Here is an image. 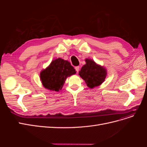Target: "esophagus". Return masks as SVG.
<instances>
[{"mask_svg": "<svg viewBox=\"0 0 147 147\" xmlns=\"http://www.w3.org/2000/svg\"><path fill=\"white\" fill-rule=\"evenodd\" d=\"M75 70H76V71H77V73H78L79 72V70H80V67L79 66L75 67Z\"/></svg>", "mask_w": 147, "mask_h": 147, "instance_id": "esophagus-1", "label": "esophagus"}]
</instances>
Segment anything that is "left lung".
<instances>
[{"label":"left lung","mask_w":147,"mask_h":147,"mask_svg":"<svg viewBox=\"0 0 147 147\" xmlns=\"http://www.w3.org/2000/svg\"><path fill=\"white\" fill-rule=\"evenodd\" d=\"M86 64L83 65L79 75L86 85L91 89L99 86L105 81L107 75V69L91 59H85Z\"/></svg>","instance_id":"8db88e82"}]
</instances>
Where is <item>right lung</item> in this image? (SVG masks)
Instances as JSON below:
<instances>
[{"mask_svg":"<svg viewBox=\"0 0 147 147\" xmlns=\"http://www.w3.org/2000/svg\"><path fill=\"white\" fill-rule=\"evenodd\" d=\"M76 74L70 62L59 57L53 60L50 64L40 74L43 87L50 91L61 90L67 77Z\"/></svg>","mask_w":147,"mask_h":147,"instance_id":"right-lung-1","label":"right lung"}]
</instances>
